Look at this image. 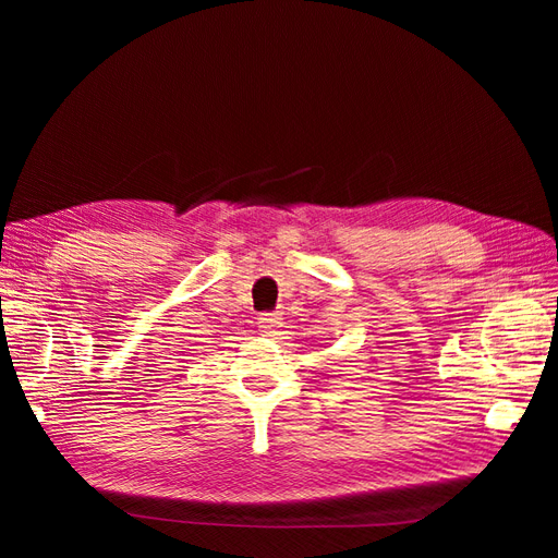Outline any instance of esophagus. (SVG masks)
<instances>
[{
    "mask_svg": "<svg viewBox=\"0 0 558 558\" xmlns=\"http://www.w3.org/2000/svg\"><path fill=\"white\" fill-rule=\"evenodd\" d=\"M279 326H281V316L277 312H269V314H260L258 316V330L265 332V335H272Z\"/></svg>",
    "mask_w": 558,
    "mask_h": 558,
    "instance_id": "34e87169",
    "label": "esophagus"
}]
</instances>
